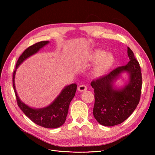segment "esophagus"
I'll return each instance as SVG.
<instances>
[{
  "mask_svg": "<svg viewBox=\"0 0 155 155\" xmlns=\"http://www.w3.org/2000/svg\"><path fill=\"white\" fill-rule=\"evenodd\" d=\"M78 90L79 92H83V91H85L87 90V87L85 85H81L78 87Z\"/></svg>",
  "mask_w": 155,
  "mask_h": 155,
  "instance_id": "1",
  "label": "esophagus"
}]
</instances>
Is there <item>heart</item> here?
<instances>
[{
  "instance_id": "b5f03b06",
  "label": "heart",
  "mask_w": 155,
  "mask_h": 155,
  "mask_svg": "<svg viewBox=\"0 0 155 155\" xmlns=\"http://www.w3.org/2000/svg\"><path fill=\"white\" fill-rule=\"evenodd\" d=\"M91 62H96L94 73L96 76H102L107 73L113 66L114 58L111 54L105 53V51L97 50L94 51L90 55Z\"/></svg>"
}]
</instances>
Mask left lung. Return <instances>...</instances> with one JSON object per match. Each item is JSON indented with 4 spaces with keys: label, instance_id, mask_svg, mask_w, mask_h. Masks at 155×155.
Wrapping results in <instances>:
<instances>
[{
    "label": "left lung",
    "instance_id": "left-lung-1",
    "mask_svg": "<svg viewBox=\"0 0 155 155\" xmlns=\"http://www.w3.org/2000/svg\"><path fill=\"white\" fill-rule=\"evenodd\" d=\"M129 63L109 74L92 81L95 102L93 114L102 125L111 127L127 119L139 104L142 85L141 68L133 51L127 47ZM123 73L128 75L127 84L117 87L115 82Z\"/></svg>",
    "mask_w": 155,
    "mask_h": 155
}]
</instances>
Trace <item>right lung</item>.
<instances>
[{"mask_svg":"<svg viewBox=\"0 0 155 155\" xmlns=\"http://www.w3.org/2000/svg\"><path fill=\"white\" fill-rule=\"evenodd\" d=\"M49 43V41H41L30 46L24 51L17 61L15 70L13 74V85L18 106L25 114L37 125L45 128L54 129L59 127L65 122L70 104L76 92V84L72 83L64 87L58 96L51 104L47 107L38 109L30 107L21 100L18 96L15 85V73L18 66L24 61L35 54L40 49Z\"/></svg>","mask_w":155,"mask_h":155,"instance_id":"right-lung-1","label":"right lung"}]
</instances>
